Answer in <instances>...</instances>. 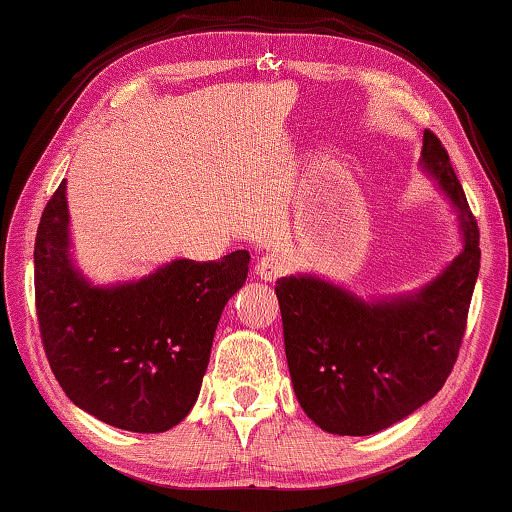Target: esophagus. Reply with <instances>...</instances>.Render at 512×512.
I'll return each mask as SVG.
<instances>
[{
    "instance_id": "1",
    "label": "esophagus",
    "mask_w": 512,
    "mask_h": 512,
    "mask_svg": "<svg viewBox=\"0 0 512 512\" xmlns=\"http://www.w3.org/2000/svg\"><path fill=\"white\" fill-rule=\"evenodd\" d=\"M255 273L262 277L264 282H275L277 277H282L284 273H287V262L277 255H264V257H259Z\"/></svg>"
}]
</instances>
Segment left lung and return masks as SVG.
Here are the masks:
<instances>
[{"label":"left lung","mask_w":512,"mask_h":512,"mask_svg":"<svg viewBox=\"0 0 512 512\" xmlns=\"http://www.w3.org/2000/svg\"><path fill=\"white\" fill-rule=\"evenodd\" d=\"M420 167L458 221L463 250L420 289L361 298L298 273L277 280L284 352L302 411L339 436H370L429 402L454 368L479 277V228L445 146L422 135Z\"/></svg>","instance_id":"obj_1"}]
</instances>
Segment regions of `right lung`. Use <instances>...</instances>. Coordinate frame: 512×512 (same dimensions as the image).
<instances>
[{"label": "right lung", "mask_w": 512, "mask_h": 512, "mask_svg": "<svg viewBox=\"0 0 512 512\" xmlns=\"http://www.w3.org/2000/svg\"><path fill=\"white\" fill-rule=\"evenodd\" d=\"M36 309L49 366L79 409L110 427L162 433L201 393L216 325L250 253L173 259L140 280L94 284L72 253L67 180L38 225Z\"/></svg>", "instance_id": "1"}]
</instances>
